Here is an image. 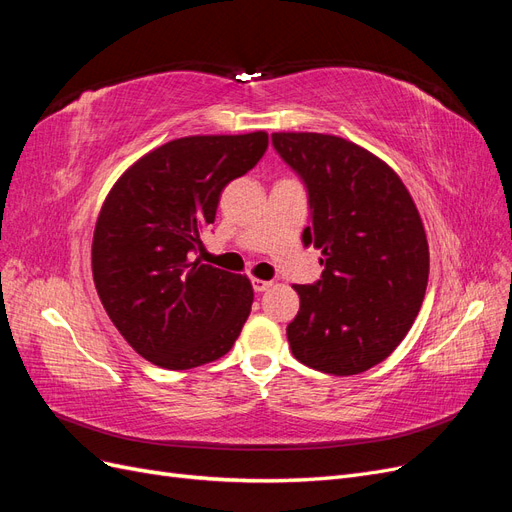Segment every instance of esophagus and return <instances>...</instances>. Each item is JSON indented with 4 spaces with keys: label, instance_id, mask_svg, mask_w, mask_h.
I'll return each mask as SVG.
<instances>
[{
    "label": "esophagus",
    "instance_id": "esophagus-1",
    "mask_svg": "<svg viewBox=\"0 0 512 512\" xmlns=\"http://www.w3.org/2000/svg\"><path fill=\"white\" fill-rule=\"evenodd\" d=\"M252 288H254V292H265V290H269L271 288V282H265V280H256V277H254V280H252Z\"/></svg>",
    "mask_w": 512,
    "mask_h": 512
}]
</instances>
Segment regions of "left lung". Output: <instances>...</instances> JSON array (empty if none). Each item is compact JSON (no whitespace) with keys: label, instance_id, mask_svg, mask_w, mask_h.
Segmentation results:
<instances>
[{"label":"left lung","instance_id":"8db88e82","mask_svg":"<svg viewBox=\"0 0 512 512\" xmlns=\"http://www.w3.org/2000/svg\"><path fill=\"white\" fill-rule=\"evenodd\" d=\"M273 147L307 192L303 243L322 275L297 284L286 335L294 359L335 376L384 361L410 331L429 277L425 228L406 185L376 156L331 134L277 132Z\"/></svg>","mask_w":512,"mask_h":512}]
</instances>
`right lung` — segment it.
Segmentation results:
<instances>
[{
    "mask_svg": "<svg viewBox=\"0 0 512 512\" xmlns=\"http://www.w3.org/2000/svg\"><path fill=\"white\" fill-rule=\"evenodd\" d=\"M267 132L188 136L147 153L106 196L91 265L108 318L164 369L224 356L250 316L247 277L194 260L226 185L252 170Z\"/></svg>",
    "mask_w": 512,
    "mask_h": 512,
    "instance_id": "right-lung-1",
    "label": "right lung"
}]
</instances>
